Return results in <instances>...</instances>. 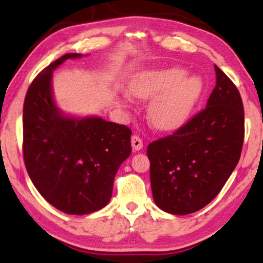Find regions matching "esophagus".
<instances>
[{"mask_svg": "<svg viewBox=\"0 0 263 263\" xmlns=\"http://www.w3.org/2000/svg\"><path fill=\"white\" fill-rule=\"evenodd\" d=\"M131 143H132V147H134L135 151H140L143 148V141H142V138L140 137V136H137V135L132 136Z\"/></svg>", "mask_w": 263, "mask_h": 263, "instance_id": "esophagus-1", "label": "esophagus"}]
</instances>
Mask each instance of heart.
<instances>
[{"label": "heart", "instance_id": "1", "mask_svg": "<svg viewBox=\"0 0 263 263\" xmlns=\"http://www.w3.org/2000/svg\"><path fill=\"white\" fill-rule=\"evenodd\" d=\"M185 74L180 68L147 71L131 84V92L137 98L159 95L149 107V120L157 128L179 127L198 101L203 87L201 81Z\"/></svg>", "mask_w": 263, "mask_h": 263}]
</instances>
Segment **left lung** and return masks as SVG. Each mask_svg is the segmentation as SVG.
<instances>
[{"label":"left lung","instance_id":"8db88e82","mask_svg":"<svg viewBox=\"0 0 263 263\" xmlns=\"http://www.w3.org/2000/svg\"><path fill=\"white\" fill-rule=\"evenodd\" d=\"M216 85L206 107L174 134L147 147L151 186L159 209L186 215L219 194L237 165L245 112L235 84L215 65Z\"/></svg>","mask_w":263,"mask_h":263}]
</instances>
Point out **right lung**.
Masks as SVG:
<instances>
[{"instance_id":"add662e5","label":"right lung","mask_w":263,"mask_h":263,"mask_svg":"<svg viewBox=\"0 0 263 263\" xmlns=\"http://www.w3.org/2000/svg\"><path fill=\"white\" fill-rule=\"evenodd\" d=\"M57 59L39 73L23 105V158L32 183L45 200L70 215L100 210L110 201L114 179L131 155L127 126L101 117H69L57 107L53 70L69 58Z\"/></svg>"}]
</instances>
